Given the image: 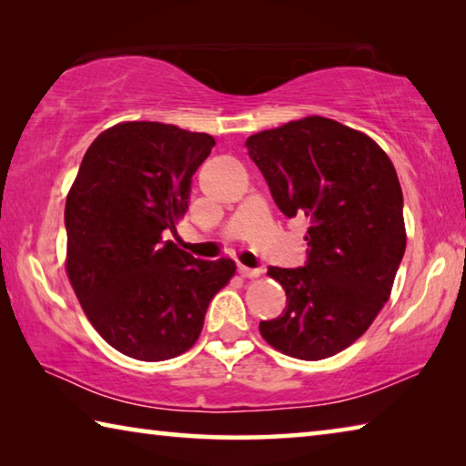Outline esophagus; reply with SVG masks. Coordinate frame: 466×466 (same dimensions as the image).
Masks as SVG:
<instances>
[{"instance_id":"1","label":"esophagus","mask_w":466,"mask_h":466,"mask_svg":"<svg viewBox=\"0 0 466 466\" xmlns=\"http://www.w3.org/2000/svg\"><path fill=\"white\" fill-rule=\"evenodd\" d=\"M238 272H239L241 279H258V276H259V270H258V268H246V266H239V268H238Z\"/></svg>"}]
</instances>
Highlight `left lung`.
<instances>
[{"instance_id":"8db88e82","label":"left lung","mask_w":466,"mask_h":466,"mask_svg":"<svg viewBox=\"0 0 466 466\" xmlns=\"http://www.w3.org/2000/svg\"><path fill=\"white\" fill-rule=\"evenodd\" d=\"M282 215L307 217V262L268 268L287 307L259 321L268 344L299 360H323L370 328L405 254L403 192L370 137L323 116L262 130L248 141Z\"/></svg>"}]
</instances>
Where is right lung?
<instances>
[{"instance_id": "obj_1", "label": "right lung", "mask_w": 466, "mask_h": 466, "mask_svg": "<svg viewBox=\"0 0 466 466\" xmlns=\"http://www.w3.org/2000/svg\"><path fill=\"white\" fill-rule=\"evenodd\" d=\"M215 145L174 125L120 122L89 145L65 202L71 287L96 331L135 360L190 350L235 274L231 259L207 262L163 241Z\"/></svg>"}]
</instances>
